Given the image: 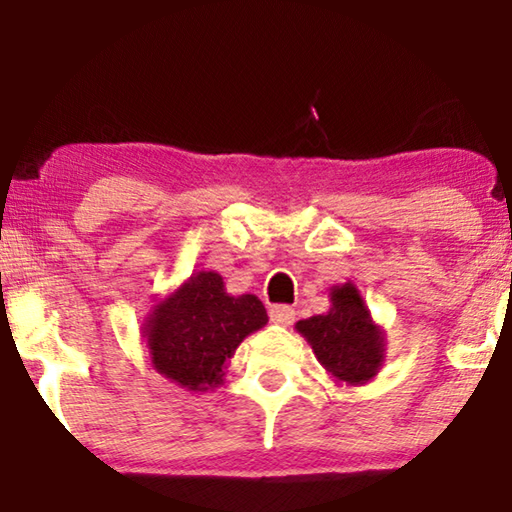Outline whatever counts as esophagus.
Returning <instances> with one entry per match:
<instances>
[{"label":"esophagus","instance_id":"obj_1","mask_svg":"<svg viewBox=\"0 0 512 512\" xmlns=\"http://www.w3.org/2000/svg\"><path fill=\"white\" fill-rule=\"evenodd\" d=\"M268 316H271V320H273L275 325L289 327L293 323V318H296V311H293L287 305H275V307L268 309Z\"/></svg>","mask_w":512,"mask_h":512}]
</instances>
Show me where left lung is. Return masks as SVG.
Returning <instances> with one entry per match:
<instances>
[{"label":"left lung","instance_id":"obj_1","mask_svg":"<svg viewBox=\"0 0 512 512\" xmlns=\"http://www.w3.org/2000/svg\"><path fill=\"white\" fill-rule=\"evenodd\" d=\"M329 302L325 314L298 320L296 329L336 384H368L386 361V332L372 320L354 282L334 284Z\"/></svg>","mask_w":512,"mask_h":512}]
</instances>
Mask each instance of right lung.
Here are the masks:
<instances>
[{"mask_svg": "<svg viewBox=\"0 0 512 512\" xmlns=\"http://www.w3.org/2000/svg\"><path fill=\"white\" fill-rule=\"evenodd\" d=\"M268 323L253 293L230 296L216 271H198L160 298L142 325L153 370L192 393L223 384L239 343Z\"/></svg>", "mask_w": 512, "mask_h": 512, "instance_id": "right-lung-1", "label": "right lung"}]
</instances>
